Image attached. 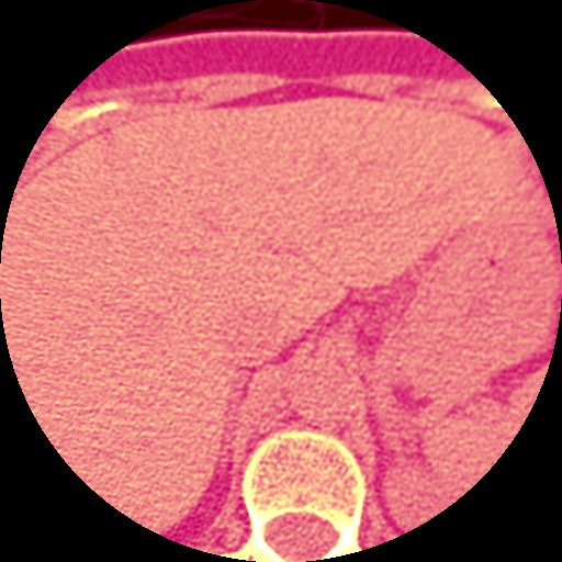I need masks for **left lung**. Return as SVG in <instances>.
<instances>
[{
	"instance_id": "8db88e82",
	"label": "left lung",
	"mask_w": 562,
	"mask_h": 562,
	"mask_svg": "<svg viewBox=\"0 0 562 562\" xmlns=\"http://www.w3.org/2000/svg\"><path fill=\"white\" fill-rule=\"evenodd\" d=\"M394 544H398V540H394Z\"/></svg>"
}]
</instances>
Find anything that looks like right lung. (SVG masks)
I'll return each instance as SVG.
<instances>
[{"label": "right lung", "mask_w": 562, "mask_h": 562, "mask_svg": "<svg viewBox=\"0 0 562 562\" xmlns=\"http://www.w3.org/2000/svg\"><path fill=\"white\" fill-rule=\"evenodd\" d=\"M154 536H158V531H154ZM164 540H168V536H164ZM164 554H172V559H178V554H187V544H178V540H168V550H164Z\"/></svg>", "instance_id": "1"}]
</instances>
